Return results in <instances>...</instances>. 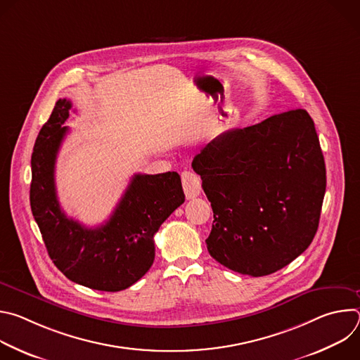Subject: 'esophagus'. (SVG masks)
I'll return each mask as SVG.
<instances>
[{
    "mask_svg": "<svg viewBox=\"0 0 360 360\" xmlns=\"http://www.w3.org/2000/svg\"><path fill=\"white\" fill-rule=\"evenodd\" d=\"M182 186L186 199H193L199 196L202 188H200V179L199 176L192 171H184L182 172Z\"/></svg>",
    "mask_w": 360,
    "mask_h": 360,
    "instance_id": "obj_1",
    "label": "esophagus"
}]
</instances>
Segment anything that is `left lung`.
<instances>
[{"label":"left lung","instance_id":"8db88e82","mask_svg":"<svg viewBox=\"0 0 360 360\" xmlns=\"http://www.w3.org/2000/svg\"><path fill=\"white\" fill-rule=\"evenodd\" d=\"M214 211L215 261L242 275H271L307 249L318 231L326 168L304 110L221 134L193 158Z\"/></svg>","mask_w":360,"mask_h":360}]
</instances>
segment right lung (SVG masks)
Returning <instances> with one entry per match:
<instances>
[{
  "instance_id": "obj_1",
  "label": "right lung",
  "mask_w": 360,
  "mask_h": 360,
  "mask_svg": "<svg viewBox=\"0 0 360 360\" xmlns=\"http://www.w3.org/2000/svg\"><path fill=\"white\" fill-rule=\"evenodd\" d=\"M71 108V101L58 99L37 136L31 157V211L49 258L70 281L96 290H124L152 266L153 235L185 200L181 176L135 174L110 219L98 228L68 218L60 207L54 172Z\"/></svg>"
}]
</instances>
